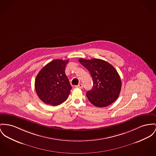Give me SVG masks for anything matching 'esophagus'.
<instances>
[{"mask_svg": "<svg viewBox=\"0 0 156 156\" xmlns=\"http://www.w3.org/2000/svg\"><path fill=\"white\" fill-rule=\"evenodd\" d=\"M76 87H77V88L82 89V88H83V84H81V83H80L79 84H78V85H77V86H76Z\"/></svg>", "mask_w": 156, "mask_h": 156, "instance_id": "obj_1", "label": "esophagus"}]
</instances>
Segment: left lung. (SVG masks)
<instances>
[{
    "mask_svg": "<svg viewBox=\"0 0 156 156\" xmlns=\"http://www.w3.org/2000/svg\"><path fill=\"white\" fill-rule=\"evenodd\" d=\"M79 61L88 70L93 80L92 89L86 93L89 101L99 108L112 104L118 98L121 89V78L114 67L99 58H79Z\"/></svg>",
    "mask_w": 156,
    "mask_h": 156,
    "instance_id": "obj_1",
    "label": "left lung"
}]
</instances>
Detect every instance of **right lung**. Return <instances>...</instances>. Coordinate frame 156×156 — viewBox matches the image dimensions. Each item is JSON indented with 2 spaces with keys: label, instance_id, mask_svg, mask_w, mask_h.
I'll use <instances>...</instances> for the list:
<instances>
[{
  "label": "right lung",
  "instance_id": "add662e5",
  "mask_svg": "<svg viewBox=\"0 0 156 156\" xmlns=\"http://www.w3.org/2000/svg\"><path fill=\"white\" fill-rule=\"evenodd\" d=\"M69 60H54L45 65L37 74L35 88L45 104L57 106L67 99L72 86L65 74Z\"/></svg>",
  "mask_w": 156,
  "mask_h": 156
}]
</instances>
